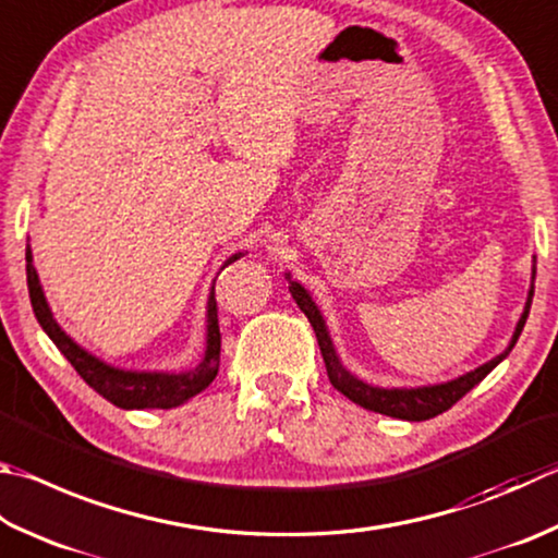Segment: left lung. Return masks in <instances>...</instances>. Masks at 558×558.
Here are the masks:
<instances>
[{
  "mask_svg": "<svg viewBox=\"0 0 558 558\" xmlns=\"http://www.w3.org/2000/svg\"><path fill=\"white\" fill-rule=\"evenodd\" d=\"M534 276H536V270H532V278ZM290 295L295 298L298 307L305 312V317L310 319L314 333H317L324 366H327V376H329L333 388L347 395L351 402H356V404H361V408H366L371 412H380V414H388V417H398V420H408V422H422V420H432V417H437V414L447 412L451 404L459 402L465 392L475 388V385H478L505 356H508L524 329L526 314H530V307H532L534 288H530V298H526V305H524V312L518 322V329H514V333H512L510 347L505 349L500 356H495L493 361L483 363V366H478L471 373H465V376H461V378L449 380V383L427 385V388H390V390L376 388V385H368L359 378H353L351 373L341 366L337 351H333V343L329 339L327 324H324L317 305H314L310 298V292L302 288L300 282L290 280Z\"/></svg>",
  "mask_w": 558,
  "mask_h": 558,
  "instance_id": "1",
  "label": "left lung"
}]
</instances>
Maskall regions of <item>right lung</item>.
I'll return each mask as SVG.
<instances>
[{
	"instance_id": "right-lung-1",
	"label": "right lung",
	"mask_w": 558,
	"mask_h": 558,
	"mask_svg": "<svg viewBox=\"0 0 558 558\" xmlns=\"http://www.w3.org/2000/svg\"><path fill=\"white\" fill-rule=\"evenodd\" d=\"M241 258V253L231 256L225 266ZM26 282H28V298H32V307L40 327L56 343L60 353L70 361V366L77 371L89 388L97 390L105 400L117 404L121 410H170L178 408L190 398H195L207 385L217 378L219 371V351H221V333H219V319H217V300H215V286L209 292L207 302V349L205 359L199 361L197 368L182 371V373H136V371H121L114 366H107L105 361L95 359L93 353L80 349L77 343L68 337V333L58 327V322L50 314L44 290H40L38 272L34 268L32 248L26 246Z\"/></svg>"
}]
</instances>
